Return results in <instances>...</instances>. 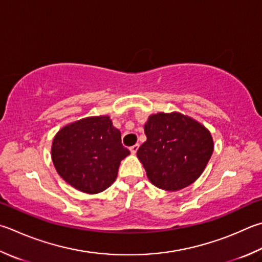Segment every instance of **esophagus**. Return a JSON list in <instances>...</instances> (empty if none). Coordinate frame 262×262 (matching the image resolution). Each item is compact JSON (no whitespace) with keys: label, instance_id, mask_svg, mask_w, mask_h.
<instances>
[{"label":"esophagus","instance_id":"esophagus-1","mask_svg":"<svg viewBox=\"0 0 262 262\" xmlns=\"http://www.w3.org/2000/svg\"><path fill=\"white\" fill-rule=\"evenodd\" d=\"M139 144H135V145H133V146H130L129 147V150H130V152H132V154L133 155H135L136 154V152H137V150H139Z\"/></svg>","mask_w":262,"mask_h":262}]
</instances>
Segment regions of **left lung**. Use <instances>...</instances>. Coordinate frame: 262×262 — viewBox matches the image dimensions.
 Returning <instances> with one entry per match:
<instances>
[{
	"mask_svg": "<svg viewBox=\"0 0 262 262\" xmlns=\"http://www.w3.org/2000/svg\"><path fill=\"white\" fill-rule=\"evenodd\" d=\"M146 141L137 157L150 182L175 191L193 183L213 154V140L205 127L180 113H157L144 126Z\"/></svg>",
	"mask_w": 262,
	"mask_h": 262,
	"instance_id": "left-lung-1",
	"label": "left lung"
}]
</instances>
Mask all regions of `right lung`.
Listing matches in <instances>:
<instances>
[{"mask_svg": "<svg viewBox=\"0 0 262 262\" xmlns=\"http://www.w3.org/2000/svg\"><path fill=\"white\" fill-rule=\"evenodd\" d=\"M130 151L108 117L75 121L57 133L51 147L55 168L66 182L87 193L104 191L115 182L120 161Z\"/></svg>", "mask_w": 262, "mask_h": 262, "instance_id": "1", "label": "right lung"}]
</instances>
